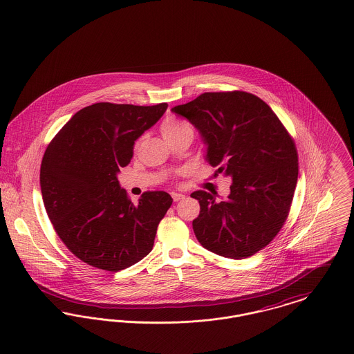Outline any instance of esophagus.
<instances>
[{
  "instance_id": "34e87169",
  "label": "esophagus",
  "mask_w": 354,
  "mask_h": 354,
  "mask_svg": "<svg viewBox=\"0 0 354 354\" xmlns=\"http://www.w3.org/2000/svg\"><path fill=\"white\" fill-rule=\"evenodd\" d=\"M171 196H172L174 202H179V201H182V199L185 198V195H183V194H179V192H172Z\"/></svg>"
}]
</instances>
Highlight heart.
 Segmentation results:
<instances>
[{
    "label": "heart",
    "instance_id": "heart-1",
    "mask_svg": "<svg viewBox=\"0 0 354 354\" xmlns=\"http://www.w3.org/2000/svg\"><path fill=\"white\" fill-rule=\"evenodd\" d=\"M160 131L167 142L174 140L178 136H182L185 133H189L194 136V127L187 122L176 119V118H167L166 120L160 125Z\"/></svg>",
    "mask_w": 354,
    "mask_h": 354
}]
</instances>
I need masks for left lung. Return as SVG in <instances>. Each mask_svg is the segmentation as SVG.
<instances>
[{
	"label": "left lung",
	"instance_id": "left-lung-1",
	"mask_svg": "<svg viewBox=\"0 0 354 354\" xmlns=\"http://www.w3.org/2000/svg\"><path fill=\"white\" fill-rule=\"evenodd\" d=\"M171 111L199 129L208 163L232 179L226 201L203 189L191 194L201 205L192 221L199 243L231 259L266 248L288 219L298 179V153L285 125L243 91L206 92Z\"/></svg>",
	"mask_w": 354,
	"mask_h": 354
}]
</instances>
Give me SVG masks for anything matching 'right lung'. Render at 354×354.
<instances>
[{
  "label": "right lung",
  "mask_w": 354,
  "mask_h": 354,
  "mask_svg": "<svg viewBox=\"0 0 354 354\" xmlns=\"http://www.w3.org/2000/svg\"><path fill=\"white\" fill-rule=\"evenodd\" d=\"M167 106L88 105L46 147L40 168L46 214L68 250L93 268L123 270L152 250L172 198L146 191L133 205L118 174L129 165L135 140Z\"/></svg>",
  "instance_id": "obj_1"
}]
</instances>
